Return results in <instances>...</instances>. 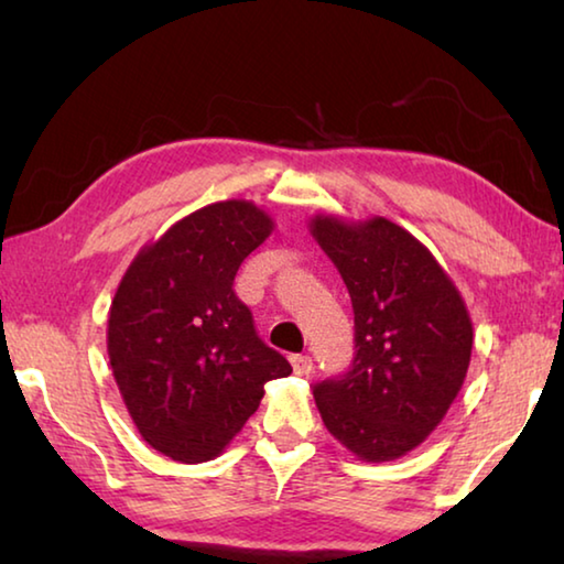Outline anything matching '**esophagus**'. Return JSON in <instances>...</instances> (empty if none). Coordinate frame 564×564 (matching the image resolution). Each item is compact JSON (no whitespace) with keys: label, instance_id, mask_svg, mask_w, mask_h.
<instances>
[{"label":"esophagus","instance_id":"34e87169","mask_svg":"<svg viewBox=\"0 0 564 564\" xmlns=\"http://www.w3.org/2000/svg\"><path fill=\"white\" fill-rule=\"evenodd\" d=\"M291 366H293V370H295V376H308L311 370H313V360H311V356H291Z\"/></svg>","mask_w":564,"mask_h":564}]
</instances>
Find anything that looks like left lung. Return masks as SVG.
Here are the masks:
<instances>
[{
  "label": "left lung",
  "mask_w": 564,
  "mask_h": 564,
  "mask_svg": "<svg viewBox=\"0 0 564 564\" xmlns=\"http://www.w3.org/2000/svg\"><path fill=\"white\" fill-rule=\"evenodd\" d=\"M308 228L356 313L352 368L313 388L323 425L360 460H398L443 423L460 393L470 313L447 271L403 226L316 214Z\"/></svg>",
  "instance_id": "obj_1"
}]
</instances>
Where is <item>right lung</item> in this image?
I'll list each match as a JSON object with an SVG mask.
<instances>
[{
  "instance_id": "obj_1",
  "label": "right lung",
  "mask_w": 564,
  "mask_h": 564,
  "mask_svg": "<svg viewBox=\"0 0 564 564\" xmlns=\"http://www.w3.org/2000/svg\"><path fill=\"white\" fill-rule=\"evenodd\" d=\"M273 228L246 198L208 204L149 241L121 275L109 366L137 431L171 460H214L259 410L263 386L291 376L234 293L238 265Z\"/></svg>"
}]
</instances>
